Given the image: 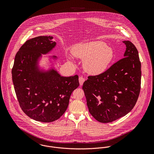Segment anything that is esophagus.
I'll use <instances>...</instances> for the list:
<instances>
[{
  "label": "esophagus",
  "instance_id": "esophagus-1",
  "mask_svg": "<svg viewBox=\"0 0 154 154\" xmlns=\"http://www.w3.org/2000/svg\"><path fill=\"white\" fill-rule=\"evenodd\" d=\"M85 81V79L84 78H83V77H82V76L79 77V84H80L81 85H82L83 84V83Z\"/></svg>",
  "mask_w": 154,
  "mask_h": 154
}]
</instances>
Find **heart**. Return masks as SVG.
<instances>
[{
  "label": "heart",
  "mask_w": 154,
  "mask_h": 154,
  "mask_svg": "<svg viewBox=\"0 0 154 154\" xmlns=\"http://www.w3.org/2000/svg\"><path fill=\"white\" fill-rule=\"evenodd\" d=\"M73 54L85 59L84 67L88 73L96 75L106 70L114 57L112 48L102 42H91L77 45Z\"/></svg>",
  "instance_id": "obj_1"
}]
</instances>
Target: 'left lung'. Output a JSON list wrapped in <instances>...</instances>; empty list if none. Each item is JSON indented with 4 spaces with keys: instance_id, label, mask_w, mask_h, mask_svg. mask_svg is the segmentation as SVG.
I'll use <instances>...</instances> for the list:
<instances>
[{
    "instance_id": "8db88e82",
    "label": "left lung",
    "mask_w": 154,
    "mask_h": 154,
    "mask_svg": "<svg viewBox=\"0 0 154 154\" xmlns=\"http://www.w3.org/2000/svg\"><path fill=\"white\" fill-rule=\"evenodd\" d=\"M125 57L103 73L88 76L82 86L90 114L107 123L125 116L138 99L141 85V63L138 51L129 41H124Z\"/></svg>"
}]
</instances>
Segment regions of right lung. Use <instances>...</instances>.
<instances>
[{"instance_id":"right-lung-1","label":"right lung","mask_w":154,"mask_h":154,"mask_svg":"<svg viewBox=\"0 0 154 154\" xmlns=\"http://www.w3.org/2000/svg\"><path fill=\"white\" fill-rule=\"evenodd\" d=\"M53 38L39 36L25 42L15 56L12 69L15 91L22 111L29 117L44 123L54 122L64 114L72 92L79 85L76 75L63 77L54 70L42 73L37 70L41 53L56 45Z\"/></svg>"}]
</instances>
